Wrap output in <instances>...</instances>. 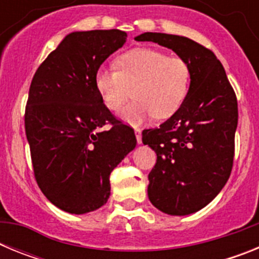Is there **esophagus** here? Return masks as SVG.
<instances>
[{
    "label": "esophagus",
    "mask_w": 259,
    "mask_h": 259,
    "mask_svg": "<svg viewBox=\"0 0 259 259\" xmlns=\"http://www.w3.org/2000/svg\"><path fill=\"white\" fill-rule=\"evenodd\" d=\"M135 135H136L137 143H139V144L143 143V140H141V131H140V130H139V128H137V130H135Z\"/></svg>",
    "instance_id": "34e87169"
}]
</instances>
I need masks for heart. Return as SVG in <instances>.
<instances>
[{"label":"heart","mask_w":259,"mask_h":259,"mask_svg":"<svg viewBox=\"0 0 259 259\" xmlns=\"http://www.w3.org/2000/svg\"><path fill=\"white\" fill-rule=\"evenodd\" d=\"M191 75V66L182 57L135 48L118 57L116 70L98 68L95 85L105 107L115 114L124 107L134 91L136 100L123 111V118L140 124L153 116H172L187 98Z\"/></svg>","instance_id":"b5f03b06"}]
</instances>
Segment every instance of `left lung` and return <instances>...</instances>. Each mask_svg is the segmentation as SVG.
<instances>
[{
	"label": "left lung",
	"instance_id": "left-lung-1",
	"mask_svg": "<svg viewBox=\"0 0 259 259\" xmlns=\"http://www.w3.org/2000/svg\"><path fill=\"white\" fill-rule=\"evenodd\" d=\"M191 66V85L180 109L159 127L143 131V143L157 153L148 196L158 210L188 215L211 202L231 175L237 127V98L221 61L188 37L145 32Z\"/></svg>",
	"mask_w": 259,
	"mask_h": 259
}]
</instances>
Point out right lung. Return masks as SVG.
<instances>
[{"instance_id":"1","label":"right lung","mask_w":259,"mask_h":259,"mask_svg":"<svg viewBox=\"0 0 259 259\" xmlns=\"http://www.w3.org/2000/svg\"><path fill=\"white\" fill-rule=\"evenodd\" d=\"M119 29L72 32L38 66L24 114L33 174L61 210L85 214L105 205L110 174L136 146L130 125L105 107L95 75L122 48Z\"/></svg>"}]
</instances>
